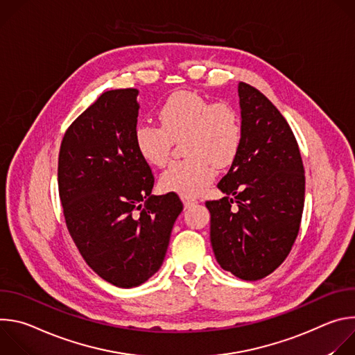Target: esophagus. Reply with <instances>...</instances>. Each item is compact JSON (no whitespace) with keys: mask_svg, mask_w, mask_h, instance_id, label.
<instances>
[{"mask_svg":"<svg viewBox=\"0 0 355 355\" xmlns=\"http://www.w3.org/2000/svg\"><path fill=\"white\" fill-rule=\"evenodd\" d=\"M181 199H182V202H184L185 208H189L191 205L196 204V199H195V198H191V196H181Z\"/></svg>","mask_w":355,"mask_h":355,"instance_id":"1","label":"esophagus"}]
</instances>
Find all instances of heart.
<instances>
[{"mask_svg": "<svg viewBox=\"0 0 355 355\" xmlns=\"http://www.w3.org/2000/svg\"><path fill=\"white\" fill-rule=\"evenodd\" d=\"M159 125L135 129L139 156L150 166L167 164L174 141H181L185 160L174 162L162 175L166 191L198 195L215 177V166H229L239 153L241 128L236 111L225 103L212 104L192 91L170 95L157 111Z\"/></svg>", "mask_w": 355, "mask_h": 355, "instance_id": "obj_1", "label": "heart"}]
</instances>
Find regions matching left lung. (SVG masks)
I'll use <instances>...</instances> for the list:
<instances>
[{"instance_id": "left-lung-1", "label": "left lung", "mask_w": 355, "mask_h": 355, "mask_svg": "<svg viewBox=\"0 0 355 355\" xmlns=\"http://www.w3.org/2000/svg\"><path fill=\"white\" fill-rule=\"evenodd\" d=\"M237 91L240 148L218 184L226 196L205 205L219 266L240 279L257 281L284 263L295 243L305 170L296 139L271 101L245 83Z\"/></svg>"}]
</instances>
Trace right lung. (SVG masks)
Wrapping results in <instances>:
<instances>
[{
  "mask_svg": "<svg viewBox=\"0 0 355 355\" xmlns=\"http://www.w3.org/2000/svg\"><path fill=\"white\" fill-rule=\"evenodd\" d=\"M139 89L101 95L67 129L59 155L66 225L88 267L118 288L155 275L182 202L153 195L155 177L135 146Z\"/></svg>",
  "mask_w": 355,
  "mask_h": 355,
  "instance_id": "1",
  "label": "right lung"
}]
</instances>
